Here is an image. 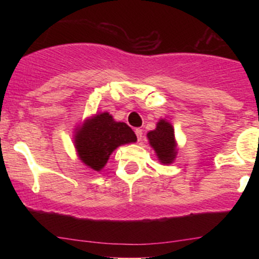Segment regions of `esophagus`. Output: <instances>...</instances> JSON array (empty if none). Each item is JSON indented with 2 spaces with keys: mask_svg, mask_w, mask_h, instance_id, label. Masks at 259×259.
Masks as SVG:
<instances>
[{
  "mask_svg": "<svg viewBox=\"0 0 259 259\" xmlns=\"http://www.w3.org/2000/svg\"><path fill=\"white\" fill-rule=\"evenodd\" d=\"M135 134H136V138H138L139 141H141L142 140V135H144V132H142V129H135Z\"/></svg>",
  "mask_w": 259,
  "mask_h": 259,
  "instance_id": "1",
  "label": "esophagus"
}]
</instances>
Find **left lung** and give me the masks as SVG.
I'll list each match as a JSON object with an SVG mask.
<instances>
[{
  "label": "left lung",
  "instance_id": "obj_1",
  "mask_svg": "<svg viewBox=\"0 0 259 259\" xmlns=\"http://www.w3.org/2000/svg\"><path fill=\"white\" fill-rule=\"evenodd\" d=\"M147 138L163 164L173 162L177 154V145L174 139V129L168 121L163 119L158 121L156 129L147 134Z\"/></svg>",
  "mask_w": 259,
  "mask_h": 259
}]
</instances>
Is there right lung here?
Segmentation results:
<instances>
[{
  "label": "right lung",
  "instance_id": "obj_1",
  "mask_svg": "<svg viewBox=\"0 0 259 259\" xmlns=\"http://www.w3.org/2000/svg\"><path fill=\"white\" fill-rule=\"evenodd\" d=\"M133 129L125 123L114 121L109 113H101L85 121L75 136V147L86 165L100 171L118 146L136 141Z\"/></svg>",
  "mask_w": 259,
  "mask_h": 259
}]
</instances>
